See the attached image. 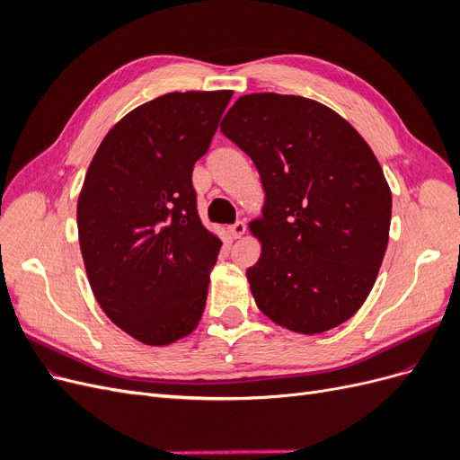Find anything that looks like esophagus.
Returning a JSON list of instances; mask_svg holds the SVG:
<instances>
[{"instance_id":"esophagus-1","label":"esophagus","mask_w":460,"mask_h":460,"mask_svg":"<svg viewBox=\"0 0 460 460\" xmlns=\"http://www.w3.org/2000/svg\"><path fill=\"white\" fill-rule=\"evenodd\" d=\"M245 230H247V226H245V222H243V220H238V222H235V225L228 226V234L232 235V238H234V240H238V238H242V235L245 234Z\"/></svg>"}]
</instances>
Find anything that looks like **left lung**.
I'll use <instances>...</instances> for the list:
<instances>
[{"label":"left lung","instance_id":"8db88e82","mask_svg":"<svg viewBox=\"0 0 460 460\" xmlns=\"http://www.w3.org/2000/svg\"><path fill=\"white\" fill-rule=\"evenodd\" d=\"M220 130L255 163L262 217L249 228L261 257L247 269L257 307L297 333L349 320L378 276L392 190L349 122L301 95L249 93Z\"/></svg>","mask_w":460,"mask_h":460}]
</instances>
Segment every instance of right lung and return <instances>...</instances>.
<instances>
[{"instance_id":"obj_1","label":"right lung","mask_w":460,"mask_h":460,"mask_svg":"<svg viewBox=\"0 0 460 460\" xmlns=\"http://www.w3.org/2000/svg\"><path fill=\"white\" fill-rule=\"evenodd\" d=\"M230 97L172 92L136 107L103 137L78 196L93 296L146 345L182 340L201 320L222 242L201 225L191 172Z\"/></svg>"}]
</instances>
